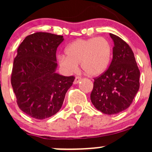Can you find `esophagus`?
Segmentation results:
<instances>
[{"label":"esophagus","instance_id":"34e87169","mask_svg":"<svg viewBox=\"0 0 152 152\" xmlns=\"http://www.w3.org/2000/svg\"><path fill=\"white\" fill-rule=\"evenodd\" d=\"M81 80H82V78L79 77V76H76V77L75 78V80L74 82H73V84H74V85H76V84L79 83Z\"/></svg>","mask_w":152,"mask_h":152}]
</instances>
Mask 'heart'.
<instances>
[{
	"mask_svg": "<svg viewBox=\"0 0 152 152\" xmlns=\"http://www.w3.org/2000/svg\"><path fill=\"white\" fill-rule=\"evenodd\" d=\"M66 56L59 55V67L66 74L77 70L78 65L87 76L95 77L104 73L110 63L113 49L110 42L104 37L78 39L65 49Z\"/></svg>",
	"mask_w": 152,
	"mask_h": 152,
	"instance_id": "heart-1",
	"label": "heart"
}]
</instances>
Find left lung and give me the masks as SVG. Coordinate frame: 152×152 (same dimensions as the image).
Masks as SVG:
<instances>
[{"instance_id":"1","label":"left lung","mask_w":152,"mask_h":152,"mask_svg":"<svg viewBox=\"0 0 152 152\" xmlns=\"http://www.w3.org/2000/svg\"><path fill=\"white\" fill-rule=\"evenodd\" d=\"M110 36L114 42L113 59L107 71L94 79L90 99L98 110L113 115L132 104L140 87V70L129 45L113 34Z\"/></svg>"}]
</instances>
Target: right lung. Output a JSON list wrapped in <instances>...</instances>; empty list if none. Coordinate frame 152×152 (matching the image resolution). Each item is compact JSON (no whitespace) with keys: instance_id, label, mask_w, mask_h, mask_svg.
<instances>
[{"instance_id":"right-lung-1","label":"right lung","mask_w":152,"mask_h":152,"mask_svg":"<svg viewBox=\"0 0 152 152\" xmlns=\"http://www.w3.org/2000/svg\"><path fill=\"white\" fill-rule=\"evenodd\" d=\"M63 36L37 32L21 42L14 59L11 83L21 110L38 120L59 111L74 76L56 73V52Z\"/></svg>"}]
</instances>
